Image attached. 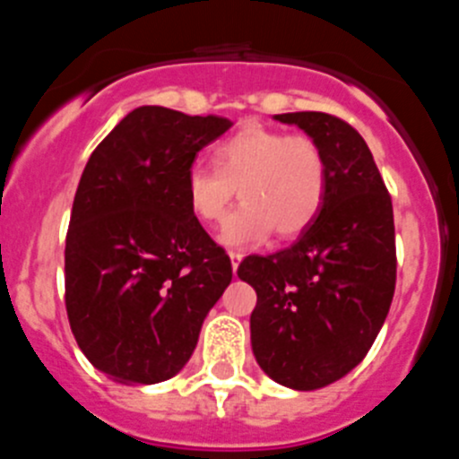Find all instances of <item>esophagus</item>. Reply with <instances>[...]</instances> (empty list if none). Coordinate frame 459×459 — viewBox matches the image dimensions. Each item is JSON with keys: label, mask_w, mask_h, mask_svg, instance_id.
<instances>
[{"label": "esophagus", "mask_w": 459, "mask_h": 459, "mask_svg": "<svg viewBox=\"0 0 459 459\" xmlns=\"http://www.w3.org/2000/svg\"><path fill=\"white\" fill-rule=\"evenodd\" d=\"M230 259H232V271H234V275H237V269H238V264H241L243 255L241 253H230Z\"/></svg>", "instance_id": "1"}]
</instances>
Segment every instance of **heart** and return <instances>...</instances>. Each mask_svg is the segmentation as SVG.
Returning a JSON list of instances; mask_svg holds the SVG:
<instances>
[{
  "label": "heart",
  "mask_w": 459,
  "mask_h": 459,
  "mask_svg": "<svg viewBox=\"0 0 459 459\" xmlns=\"http://www.w3.org/2000/svg\"><path fill=\"white\" fill-rule=\"evenodd\" d=\"M213 169L186 174V200L206 225L225 221L234 190L243 202L222 227V243L257 246L275 230L280 238L306 232L326 197L324 149L310 135H287L271 126H241L211 152Z\"/></svg>",
  "instance_id": "heart-1"
}]
</instances>
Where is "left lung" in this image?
Here are the masks:
<instances>
[{
	"mask_svg": "<svg viewBox=\"0 0 459 459\" xmlns=\"http://www.w3.org/2000/svg\"><path fill=\"white\" fill-rule=\"evenodd\" d=\"M319 142L326 197L299 241L250 255L238 278L255 287L250 340L259 368L294 391L328 386L366 359L395 291L393 204L366 140L326 112L275 115Z\"/></svg>",
	"mask_w": 459,
	"mask_h": 459,
	"instance_id": "1",
	"label": "left lung"
}]
</instances>
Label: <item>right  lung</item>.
I'll list each match as a JSON object with an SVG mask.
<instances>
[{
  "mask_svg": "<svg viewBox=\"0 0 459 459\" xmlns=\"http://www.w3.org/2000/svg\"><path fill=\"white\" fill-rule=\"evenodd\" d=\"M232 126L142 105L93 149L66 234V312L93 368L158 384L193 356L232 262L186 200L200 149Z\"/></svg>",
  "mask_w": 459,
  "mask_h": 459,
  "instance_id": "add662e5",
  "label": "right lung"
}]
</instances>
